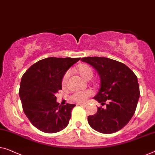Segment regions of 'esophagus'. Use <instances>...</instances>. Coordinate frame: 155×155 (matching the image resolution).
Returning a JSON list of instances; mask_svg holds the SVG:
<instances>
[{
  "mask_svg": "<svg viewBox=\"0 0 155 155\" xmlns=\"http://www.w3.org/2000/svg\"><path fill=\"white\" fill-rule=\"evenodd\" d=\"M78 105L82 106V107H86V106H87V103H79V104H78Z\"/></svg>",
  "mask_w": 155,
  "mask_h": 155,
  "instance_id": "34e87169",
  "label": "esophagus"
}]
</instances>
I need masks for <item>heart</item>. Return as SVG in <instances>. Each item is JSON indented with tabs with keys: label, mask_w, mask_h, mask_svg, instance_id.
I'll return each instance as SVG.
<instances>
[{
	"label": "heart",
	"mask_w": 155,
	"mask_h": 155,
	"mask_svg": "<svg viewBox=\"0 0 155 155\" xmlns=\"http://www.w3.org/2000/svg\"><path fill=\"white\" fill-rule=\"evenodd\" d=\"M77 71L81 77L86 81L91 79L92 77V75H93L92 70L91 68V67L87 65V64H81V65L78 67ZM69 75H70V72L68 71L63 77V82H62L63 85H66L67 83H68ZM92 94V92L91 91H89V90L85 91L77 92L74 93L71 96V100L76 101V102H84V101L87 100V98L89 96H91Z\"/></svg>",
	"instance_id": "obj_1"
}]
</instances>
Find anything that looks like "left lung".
I'll list each match as a JSON object with an SVG mask.
<instances>
[{
    "mask_svg": "<svg viewBox=\"0 0 155 155\" xmlns=\"http://www.w3.org/2000/svg\"><path fill=\"white\" fill-rule=\"evenodd\" d=\"M82 62L91 64L100 78V88L93 99L107 107H98L87 116L91 127L102 134L119 131L134 114L140 97L137 77L125 64L104 57H85Z\"/></svg>",
    "mask_w": 155,
    "mask_h": 155,
    "instance_id": "1",
    "label": "left lung"
}]
</instances>
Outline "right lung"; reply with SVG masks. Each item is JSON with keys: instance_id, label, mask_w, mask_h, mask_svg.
<instances>
[{"instance_id": "add662e5", "label": "right lung", "mask_w": 155, "mask_h": 155, "mask_svg": "<svg viewBox=\"0 0 155 155\" xmlns=\"http://www.w3.org/2000/svg\"><path fill=\"white\" fill-rule=\"evenodd\" d=\"M80 58H45L33 64L23 75L19 97L24 114L33 126L45 133H55L68 125L75 104L60 105L55 94L62 90L66 71Z\"/></svg>"}]
</instances>
